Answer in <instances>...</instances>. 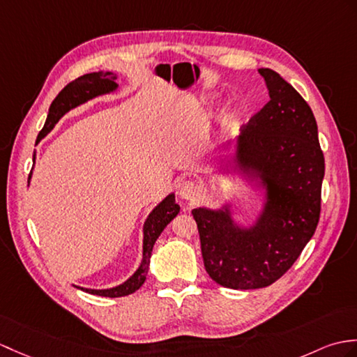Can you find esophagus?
I'll use <instances>...</instances> for the list:
<instances>
[{"label":"esophagus","instance_id":"obj_1","mask_svg":"<svg viewBox=\"0 0 357 357\" xmlns=\"http://www.w3.org/2000/svg\"><path fill=\"white\" fill-rule=\"evenodd\" d=\"M178 195L185 201H192L199 195V187L190 179H182L178 182Z\"/></svg>","mask_w":357,"mask_h":357}]
</instances>
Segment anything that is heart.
<instances>
[{"label": "heart", "instance_id": "heart-1", "mask_svg": "<svg viewBox=\"0 0 357 357\" xmlns=\"http://www.w3.org/2000/svg\"><path fill=\"white\" fill-rule=\"evenodd\" d=\"M199 103H201L204 107H213L214 105H216V97L210 96V94L202 96L201 100H199Z\"/></svg>", "mask_w": 357, "mask_h": 357}]
</instances>
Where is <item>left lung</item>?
Wrapping results in <instances>:
<instances>
[{
	"label": "left lung",
	"mask_w": 357,
	"mask_h": 357,
	"mask_svg": "<svg viewBox=\"0 0 357 357\" xmlns=\"http://www.w3.org/2000/svg\"><path fill=\"white\" fill-rule=\"evenodd\" d=\"M259 73L269 102L240 129L233 158L222 169L261 190V210L251 225H240L229 201L192 211L208 275L243 291L277 281L309 243L326 169L310 106L277 71Z\"/></svg>",
	"instance_id": "obj_1"
}]
</instances>
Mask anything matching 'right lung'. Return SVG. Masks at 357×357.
<instances>
[{"label": "right lung", "instance_id": "right-lung-1", "mask_svg": "<svg viewBox=\"0 0 357 357\" xmlns=\"http://www.w3.org/2000/svg\"><path fill=\"white\" fill-rule=\"evenodd\" d=\"M117 77H119L117 73L97 71V73L85 74V76L73 80L71 84L66 85L61 93L57 94L52 106H50L45 124L43 130L39 132L36 144L40 139L45 138L50 132H52V129L56 126L57 121H59L66 112H70L71 109H74V107L84 105L89 100H93L96 97L115 93V91L119 89V84L115 82ZM35 160H36V152L33 153V162H35ZM30 179H31V172L29 176V184H30ZM179 210H181L179 205L175 201V193H170L169 196H165L151 213H149V216L144 220V225H143V259H141L138 269L132 273L124 283L109 289H88V287H80V286H76V287L84 292L107 296V298L126 296L138 291L146 281L149 264H151L152 250L156 238L161 236L164 228L178 216Z\"/></svg>", "mask_w": 357, "mask_h": 357}]
</instances>
